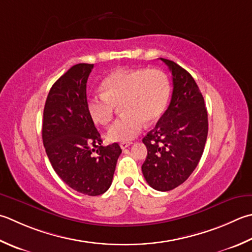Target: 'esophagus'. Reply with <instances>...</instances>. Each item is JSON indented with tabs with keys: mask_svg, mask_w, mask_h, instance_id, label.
Returning <instances> with one entry per match:
<instances>
[{
	"mask_svg": "<svg viewBox=\"0 0 252 252\" xmlns=\"http://www.w3.org/2000/svg\"><path fill=\"white\" fill-rule=\"evenodd\" d=\"M131 144H132L131 142H122V143H120V147H121L122 150H126V149H127V147H129Z\"/></svg>",
	"mask_w": 252,
	"mask_h": 252,
	"instance_id": "obj_1",
	"label": "esophagus"
}]
</instances>
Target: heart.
<instances>
[{
	"mask_svg": "<svg viewBox=\"0 0 252 252\" xmlns=\"http://www.w3.org/2000/svg\"><path fill=\"white\" fill-rule=\"evenodd\" d=\"M103 92L88 96L87 109L99 125L109 123L121 105L123 115L107 131L111 142H129L146 125L158 121L168 105L170 82L158 68L118 70L101 83Z\"/></svg>",
	"mask_w": 252,
	"mask_h": 252,
	"instance_id": "b5f03b06",
	"label": "heart"
}]
</instances>
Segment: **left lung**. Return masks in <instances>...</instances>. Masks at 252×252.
<instances>
[{
	"instance_id": "8db88e82",
	"label": "left lung",
	"mask_w": 252,
	"mask_h": 252,
	"mask_svg": "<svg viewBox=\"0 0 252 252\" xmlns=\"http://www.w3.org/2000/svg\"><path fill=\"white\" fill-rule=\"evenodd\" d=\"M172 75L171 100L154 129L143 137V176L153 189L169 191L189 178L203 154L209 122L204 98L189 72L160 58Z\"/></svg>"
}]
</instances>
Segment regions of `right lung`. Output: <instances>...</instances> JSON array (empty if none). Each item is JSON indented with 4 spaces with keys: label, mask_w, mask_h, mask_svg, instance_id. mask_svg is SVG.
Instances as JSON below:
<instances>
[{
    "label": "right lung",
    "mask_w": 252,
    "mask_h": 252,
    "mask_svg": "<svg viewBox=\"0 0 252 252\" xmlns=\"http://www.w3.org/2000/svg\"><path fill=\"white\" fill-rule=\"evenodd\" d=\"M93 67L78 63L53 84L43 109L42 141L58 176L73 190L95 196L109 189L122 151L118 143L101 145L88 112L86 83Z\"/></svg>",
    "instance_id": "right-lung-1"
}]
</instances>
